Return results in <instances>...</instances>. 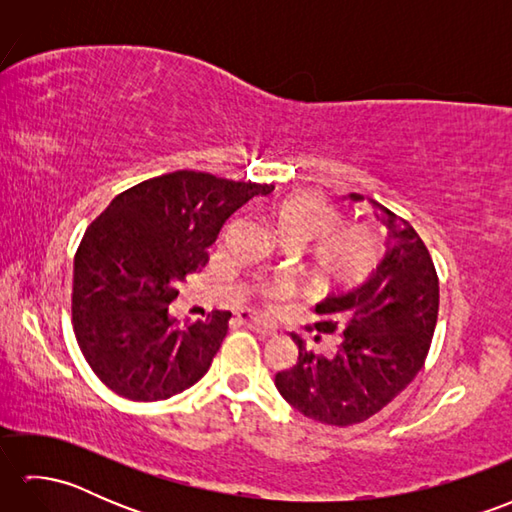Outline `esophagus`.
<instances>
[{
    "mask_svg": "<svg viewBox=\"0 0 512 512\" xmlns=\"http://www.w3.org/2000/svg\"><path fill=\"white\" fill-rule=\"evenodd\" d=\"M237 319L242 321V323H246V325H250V328L257 330L262 336H275V332H277V330L273 328V325L259 321L257 317H253V314H248V312H239Z\"/></svg>",
    "mask_w": 512,
    "mask_h": 512,
    "instance_id": "1",
    "label": "esophagus"
}]
</instances>
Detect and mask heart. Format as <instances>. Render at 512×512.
Here are the masks:
<instances>
[{
	"label": "heart",
	"instance_id": "1",
	"mask_svg": "<svg viewBox=\"0 0 512 512\" xmlns=\"http://www.w3.org/2000/svg\"><path fill=\"white\" fill-rule=\"evenodd\" d=\"M279 237L288 246L310 248V268L325 286H343L361 279L374 266L378 235L369 224H339L341 213L317 191H295L281 198L273 209ZM292 290L290 281L262 286V299L275 303Z\"/></svg>",
	"mask_w": 512,
	"mask_h": 512
}]
</instances>
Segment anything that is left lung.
I'll list each match as a JSON object with an SVG mask.
<instances>
[{
	"label": "left lung",
	"mask_w": 512,
	"mask_h": 512,
	"mask_svg": "<svg viewBox=\"0 0 512 512\" xmlns=\"http://www.w3.org/2000/svg\"><path fill=\"white\" fill-rule=\"evenodd\" d=\"M350 198L363 200L358 193ZM369 202L389 228L383 259L367 277L314 306L319 319L312 328L341 336L339 345L325 356L292 334L299 361L275 376L292 407L332 427H350L387 407L427 361L438 323L440 284L427 246L407 220Z\"/></svg>",
	"instance_id": "left-lung-1"
}]
</instances>
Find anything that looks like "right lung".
<instances>
[{
	"label": "right lung",
	"mask_w": 512,
	"mask_h": 512,
	"mask_svg": "<svg viewBox=\"0 0 512 512\" xmlns=\"http://www.w3.org/2000/svg\"><path fill=\"white\" fill-rule=\"evenodd\" d=\"M273 184L173 171L118 193L74 255L72 328L85 361L114 394L167 400L198 383L228 332L231 312L178 323L169 303L209 264L224 222Z\"/></svg>",
	"instance_id": "right-lung-1"
}]
</instances>
